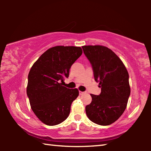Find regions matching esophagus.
Listing matches in <instances>:
<instances>
[{
    "label": "esophagus",
    "mask_w": 151,
    "mask_h": 151,
    "mask_svg": "<svg viewBox=\"0 0 151 151\" xmlns=\"http://www.w3.org/2000/svg\"><path fill=\"white\" fill-rule=\"evenodd\" d=\"M84 93H85V92H82V91H79V94H80V95H82V94H83Z\"/></svg>",
    "instance_id": "obj_1"
}]
</instances>
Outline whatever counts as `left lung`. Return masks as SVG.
<instances>
[{
  "instance_id": "left-lung-1",
  "label": "left lung",
  "mask_w": 151,
  "mask_h": 151,
  "mask_svg": "<svg viewBox=\"0 0 151 151\" xmlns=\"http://www.w3.org/2000/svg\"><path fill=\"white\" fill-rule=\"evenodd\" d=\"M82 48L93 67L94 80L101 88L99 95L91 94L92 102L86 106V114L97 124H111L127 107L131 94L129 73L122 60L110 48L101 45Z\"/></svg>"
}]
</instances>
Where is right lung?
<instances>
[{
    "mask_svg": "<svg viewBox=\"0 0 151 151\" xmlns=\"http://www.w3.org/2000/svg\"><path fill=\"white\" fill-rule=\"evenodd\" d=\"M82 53L81 47L57 46L45 51L30 68L27 94L32 111L45 124H58L69 115L71 104L79 93L62 83Z\"/></svg>",
    "mask_w": 151,
    "mask_h": 151,
    "instance_id": "1",
    "label": "right lung"
}]
</instances>
